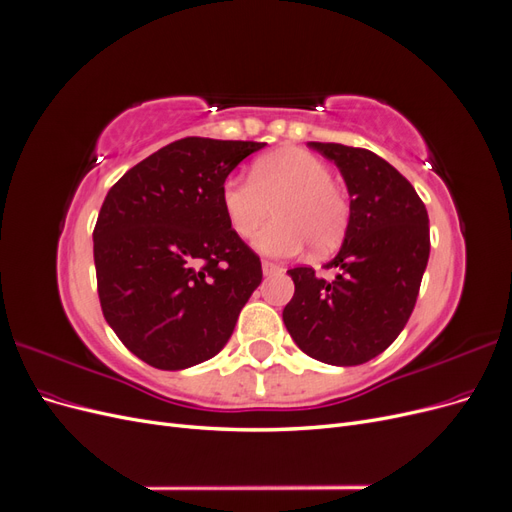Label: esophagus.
<instances>
[{"instance_id": "34e87169", "label": "esophagus", "mask_w": 512, "mask_h": 512, "mask_svg": "<svg viewBox=\"0 0 512 512\" xmlns=\"http://www.w3.org/2000/svg\"><path fill=\"white\" fill-rule=\"evenodd\" d=\"M284 269L280 265H275V262H269V260H262V273L265 275H271V273H282Z\"/></svg>"}]
</instances>
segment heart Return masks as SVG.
Returning <instances> with one entry per match:
<instances>
[{
	"instance_id": "heart-1",
	"label": "heart",
	"mask_w": 512,
	"mask_h": 512,
	"mask_svg": "<svg viewBox=\"0 0 512 512\" xmlns=\"http://www.w3.org/2000/svg\"><path fill=\"white\" fill-rule=\"evenodd\" d=\"M329 164L297 147L277 149L254 162L250 179L230 177L222 185V209L237 237L254 239L265 256H294L312 243L316 254H327L344 239L350 207L344 192L331 181Z\"/></svg>"
}]
</instances>
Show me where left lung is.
<instances>
[{
    "label": "left lung",
    "instance_id": "obj_1",
    "mask_svg": "<svg viewBox=\"0 0 512 512\" xmlns=\"http://www.w3.org/2000/svg\"><path fill=\"white\" fill-rule=\"evenodd\" d=\"M335 162L350 194V220L337 256L288 271L294 297L284 324L305 354L329 365H361L404 331L429 260V218L412 183L376 153L309 143Z\"/></svg>",
    "mask_w": 512,
    "mask_h": 512
}]
</instances>
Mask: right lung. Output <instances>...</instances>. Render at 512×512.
<instances>
[{
	"label": "right lung",
	"instance_id": "add662e5",
	"mask_svg": "<svg viewBox=\"0 0 512 512\" xmlns=\"http://www.w3.org/2000/svg\"><path fill=\"white\" fill-rule=\"evenodd\" d=\"M262 147L188 136L108 190L94 228L102 314L147 365L177 371L218 354L262 282L220 200L226 177Z\"/></svg>",
	"mask_w": 512,
	"mask_h": 512
}]
</instances>
